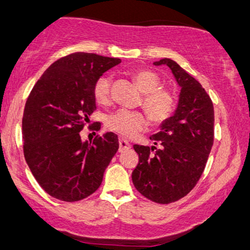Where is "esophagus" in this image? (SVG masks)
<instances>
[{"label": "esophagus", "instance_id": "esophagus-1", "mask_svg": "<svg viewBox=\"0 0 250 250\" xmlns=\"http://www.w3.org/2000/svg\"><path fill=\"white\" fill-rule=\"evenodd\" d=\"M131 148V145L128 144V141H126L124 139H122L120 138L119 139V152H125V150H128Z\"/></svg>", "mask_w": 250, "mask_h": 250}]
</instances>
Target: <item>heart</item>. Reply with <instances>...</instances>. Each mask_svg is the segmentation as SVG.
Returning a JSON list of instances; mask_svg holds the SVG:
<instances>
[{"label": "heart", "instance_id": "b5f03b06", "mask_svg": "<svg viewBox=\"0 0 250 250\" xmlns=\"http://www.w3.org/2000/svg\"><path fill=\"white\" fill-rule=\"evenodd\" d=\"M134 81L144 92L143 106L154 123H163L174 113L176 97L174 92L161 88V80L150 70H139L134 74ZM111 78L103 75L95 82L92 94L96 103L106 105L110 102ZM148 125L147 117L140 111L119 109L105 120L106 128L125 138H132Z\"/></svg>", "mask_w": 250, "mask_h": 250}]
</instances>
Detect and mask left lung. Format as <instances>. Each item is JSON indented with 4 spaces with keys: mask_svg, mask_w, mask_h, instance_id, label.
<instances>
[{
    "mask_svg": "<svg viewBox=\"0 0 250 250\" xmlns=\"http://www.w3.org/2000/svg\"><path fill=\"white\" fill-rule=\"evenodd\" d=\"M181 87L176 111L149 138L155 146L134 145L139 163L132 181L141 195L159 204L183 198L204 171L214 138V110L210 96L195 78L171 59H161Z\"/></svg>",
    "mask_w": 250,
    "mask_h": 250,
    "instance_id": "8db88e82",
    "label": "left lung"
}]
</instances>
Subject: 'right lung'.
<instances>
[{
    "instance_id": "add662e5",
    "label": "right lung",
    "mask_w": 250,
    "mask_h": 250,
    "mask_svg": "<svg viewBox=\"0 0 250 250\" xmlns=\"http://www.w3.org/2000/svg\"><path fill=\"white\" fill-rule=\"evenodd\" d=\"M117 58L76 53L57 60L31 90L21 120L24 158L39 186L63 202L87 198L100 188L119 147L112 132L81 140L88 117L96 110L92 89ZM101 124L90 130L98 131Z\"/></svg>"
}]
</instances>
